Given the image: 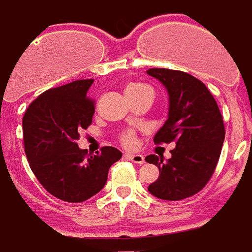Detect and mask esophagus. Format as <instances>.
I'll list each match as a JSON object with an SVG mask.
<instances>
[{
	"label": "esophagus",
	"mask_w": 252,
	"mask_h": 252,
	"mask_svg": "<svg viewBox=\"0 0 252 252\" xmlns=\"http://www.w3.org/2000/svg\"><path fill=\"white\" fill-rule=\"evenodd\" d=\"M124 157H126V159H130V161L134 162V163H144V161H145L141 154L126 153V154H124Z\"/></svg>",
	"instance_id": "1"
}]
</instances>
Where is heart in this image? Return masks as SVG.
I'll use <instances>...</instances> for the list:
<instances>
[{
  "mask_svg": "<svg viewBox=\"0 0 252 252\" xmlns=\"http://www.w3.org/2000/svg\"><path fill=\"white\" fill-rule=\"evenodd\" d=\"M150 94L153 95V91L148 85L141 84V82H133V84H129L126 87V98H136V96H140V95ZM120 141L124 144L126 146H132L134 144V132L133 130H126L120 134Z\"/></svg>",
  "mask_w": 252,
  "mask_h": 252,
  "instance_id": "1",
  "label": "heart"
}]
</instances>
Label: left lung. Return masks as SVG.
<instances>
[{
    "label": "left lung",
    "instance_id": "8db88e82",
    "mask_svg": "<svg viewBox=\"0 0 252 252\" xmlns=\"http://www.w3.org/2000/svg\"><path fill=\"white\" fill-rule=\"evenodd\" d=\"M146 73L161 81L170 102L168 118L154 142L176 145L166 162L154 154L145 158L159 168L148 189L162 200L187 199L201 191L215 172L225 140L222 115L208 87L191 74L165 68Z\"/></svg>",
    "mask_w": 252,
    "mask_h": 252
}]
</instances>
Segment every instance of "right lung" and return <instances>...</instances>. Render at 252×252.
I'll use <instances>...</instances> for the list:
<instances>
[{"instance_id": "add662e5", "label": "right lung", "mask_w": 252, "mask_h": 252, "mask_svg": "<svg viewBox=\"0 0 252 252\" xmlns=\"http://www.w3.org/2000/svg\"><path fill=\"white\" fill-rule=\"evenodd\" d=\"M94 80L73 81L40 94L26 110L22 126L30 167L47 191L68 203L96 195L122 152L103 146L94 156L77 145L80 132L93 122Z\"/></svg>"}]
</instances>
